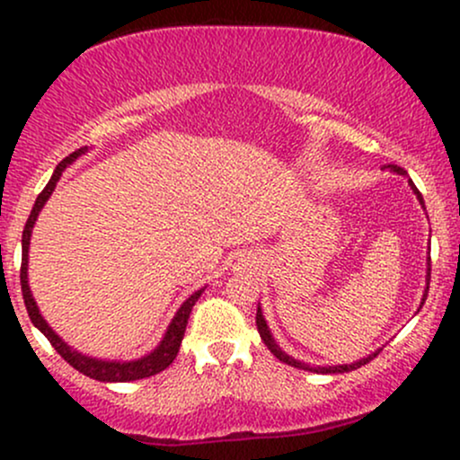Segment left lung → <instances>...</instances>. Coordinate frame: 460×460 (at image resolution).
<instances>
[{
  "mask_svg": "<svg viewBox=\"0 0 460 460\" xmlns=\"http://www.w3.org/2000/svg\"><path fill=\"white\" fill-rule=\"evenodd\" d=\"M385 168H392L394 172H398V175H404V168H400V166H395V164H387V166ZM411 186H413V183H411ZM413 190H415V194H417V199H420V203L424 205V200H421V194L417 192V188L413 186ZM429 261H430V257H429ZM429 281H430V268H429ZM426 296H429V288H426V294H424V300H426ZM424 305V303H421ZM257 331H260V337L263 340V344H266L268 348H270V352L274 357L279 358V361H283V363H288V366H292V367H300V369H309V372H320V374H341V372H352V369H357V367H361V366H366V363H369L372 361L374 357L378 355V352H374V355H369V357H366V358H361V361H357V363H352V366H329V367H311V366H307V363H300V361H296V358H292V357H288L285 355V352L281 350V348H279L277 344H274V340H272V335H270V331H268V324H266V320H263V315H261V309L257 307Z\"/></svg>",
  "mask_w": 460,
  "mask_h": 460,
  "instance_id": "1",
  "label": "left lung"
}]
</instances>
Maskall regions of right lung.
Instances as JSON below:
<instances>
[{"label": "right lung", "mask_w": 460, "mask_h": 460, "mask_svg": "<svg viewBox=\"0 0 460 460\" xmlns=\"http://www.w3.org/2000/svg\"><path fill=\"white\" fill-rule=\"evenodd\" d=\"M86 151V146L84 149H77L73 151L71 155L65 157L60 164L56 166L54 175H51L49 183H47L43 192L39 194V199H36L34 208H31L30 212V218L28 223L23 226V240H21V244H23V255H21V292H23V300H25V309H28V315L31 320V324L36 326L43 335L49 340V344L56 348V352L60 355L68 366H73L77 369V372H82L84 376H91L94 381H102V383H129V381H140V378H146V376H153V374H160L162 369H166L171 366L172 361H175L177 352H179V346H181V340H183V332H186V324H188V318H190V311H192L194 305H197V300L200 294H203V289H199V292H194L192 296H190L186 303L181 305V309L177 311V315L172 318L171 326H168L166 335H164L162 344L155 348V350L151 352V355L138 358V361H129V363H116V361H99V358H91L86 355H82V352L77 350H71L65 341L60 340V337L56 335L54 331L49 329V324L43 320V315L39 314V307H36L34 298H31L30 294V285H28V248H30V235H31V226L36 223V216H39L40 209H43V205L47 203V199L51 197V192H54L58 179H60L62 171L75 160L77 155H82V153Z\"/></svg>", "instance_id": "obj_1"}]
</instances>
